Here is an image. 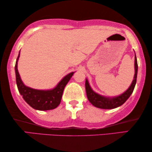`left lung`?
Instances as JSON below:
<instances>
[{
    "label": "left lung",
    "instance_id": "8db88e82",
    "mask_svg": "<svg viewBox=\"0 0 152 152\" xmlns=\"http://www.w3.org/2000/svg\"><path fill=\"white\" fill-rule=\"evenodd\" d=\"M134 68L135 74L132 84H131L129 87L127 88V90L124 91L122 94L118 95V96L107 97L104 96V95H99V93L95 92L91 87L88 81L86 78V82H85V87H86V95L87 97H88V101L94 107L102 109H115V108L119 107L123 104L127 100L129 97H130V95L132 94L136 84L137 74H138V63H137L136 54H135Z\"/></svg>",
    "mask_w": 152,
    "mask_h": 152
}]
</instances>
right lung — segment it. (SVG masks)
<instances>
[{"label":"right lung","mask_w":152,"mask_h":152,"mask_svg":"<svg viewBox=\"0 0 152 152\" xmlns=\"http://www.w3.org/2000/svg\"><path fill=\"white\" fill-rule=\"evenodd\" d=\"M20 57V52L16 61L15 73L16 85L20 94L24 100L32 107L39 111H48L57 108L61 102L64 89L73 75L75 72L66 75L61 79L55 88L48 90L34 89L24 84L18 71V61Z\"/></svg>","instance_id":"add662e5"}]
</instances>
